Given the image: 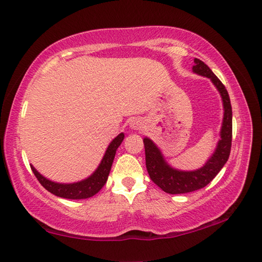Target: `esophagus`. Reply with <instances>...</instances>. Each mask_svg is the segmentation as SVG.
I'll use <instances>...</instances> for the list:
<instances>
[{
    "label": "esophagus",
    "mask_w": 262,
    "mask_h": 262,
    "mask_svg": "<svg viewBox=\"0 0 262 262\" xmlns=\"http://www.w3.org/2000/svg\"><path fill=\"white\" fill-rule=\"evenodd\" d=\"M130 127L133 128V129H140V128L142 127V122L140 120H132L130 121Z\"/></svg>",
    "instance_id": "obj_1"
}]
</instances>
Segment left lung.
I'll use <instances>...</instances> for the list:
<instances>
[{"label":"left lung","mask_w":262,"mask_h":262,"mask_svg":"<svg viewBox=\"0 0 262 262\" xmlns=\"http://www.w3.org/2000/svg\"><path fill=\"white\" fill-rule=\"evenodd\" d=\"M193 62V73L210 79L211 83L216 86L222 97L224 116L220 133L221 140L217 143L215 152L207 160L204 166L193 171H181L169 165L162 152L160 151V148L155 145L152 140H149L148 137L144 138L143 142L144 147H145L146 169L149 178L163 191L171 194L191 192L207 186L227 162L231 152L232 105L229 93H227L223 83L219 80V77L211 72V70L203 60L194 58Z\"/></svg>","instance_id":"obj_1"}]
</instances>
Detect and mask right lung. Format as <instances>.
Returning <instances> with one entry per match:
<instances>
[{
	"instance_id": "right-lung-1",
	"label": "right lung",
	"mask_w": 262,
	"mask_h": 262,
	"mask_svg": "<svg viewBox=\"0 0 262 262\" xmlns=\"http://www.w3.org/2000/svg\"><path fill=\"white\" fill-rule=\"evenodd\" d=\"M124 133H120L118 136L111 141L107 151H105L101 160V163L99 164L97 170L84 180L73 183H59L48 180L47 178L39 173L32 165H30L31 170L33 172V174L36 176L38 181L41 183V186L49 192L55 194V196L66 199L90 198L96 193H98L100 191V189H101L104 186V183L107 182L108 176L111 170V165H113L116 155V151L117 148L120 146L121 142L124 141Z\"/></svg>"
}]
</instances>
